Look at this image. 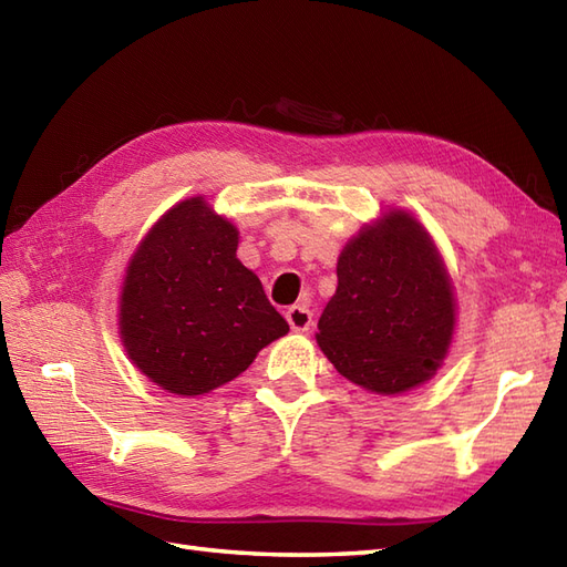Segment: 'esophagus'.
I'll return each instance as SVG.
<instances>
[{"instance_id":"obj_1","label":"esophagus","mask_w":567,"mask_h":567,"mask_svg":"<svg viewBox=\"0 0 567 567\" xmlns=\"http://www.w3.org/2000/svg\"><path fill=\"white\" fill-rule=\"evenodd\" d=\"M285 316H287L289 328H292V331H297V333H305V331H309V328L313 326V313L305 305L289 307Z\"/></svg>"}]
</instances>
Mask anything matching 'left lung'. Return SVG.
Instances as JSON below:
<instances>
[{"label":"left lung","mask_w":567,"mask_h":567,"mask_svg":"<svg viewBox=\"0 0 567 567\" xmlns=\"http://www.w3.org/2000/svg\"><path fill=\"white\" fill-rule=\"evenodd\" d=\"M336 270V295L316 333L336 370L381 396L437 374L454 338L456 301L423 224L391 207L343 246Z\"/></svg>","instance_id":"left-lung-1"}]
</instances>
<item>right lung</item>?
<instances>
[{
	"label": "right lung",
	"mask_w": 567,
	"mask_h": 567,
	"mask_svg": "<svg viewBox=\"0 0 567 567\" xmlns=\"http://www.w3.org/2000/svg\"><path fill=\"white\" fill-rule=\"evenodd\" d=\"M236 246L239 229L195 195L166 209L127 262L117 333L137 370L176 396L224 386L289 331Z\"/></svg>",
	"instance_id": "1"
}]
</instances>
